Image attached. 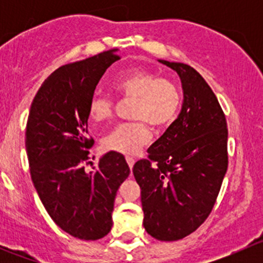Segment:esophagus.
Instances as JSON below:
<instances>
[{"instance_id": "34e87169", "label": "esophagus", "mask_w": 263, "mask_h": 263, "mask_svg": "<svg viewBox=\"0 0 263 263\" xmlns=\"http://www.w3.org/2000/svg\"><path fill=\"white\" fill-rule=\"evenodd\" d=\"M126 160H127V164H128L129 168L132 169V166H134V164H135V158H132V156H126Z\"/></svg>"}]
</instances>
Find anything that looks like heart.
Segmentation results:
<instances>
[{
    "mask_svg": "<svg viewBox=\"0 0 263 263\" xmlns=\"http://www.w3.org/2000/svg\"><path fill=\"white\" fill-rule=\"evenodd\" d=\"M113 89L121 98L135 100L131 117L139 119L118 124L105 136L104 147L116 153H137L151 139L147 123L156 129L164 128L176 119L181 108L182 95L177 85L147 71L123 73L113 82ZM87 113L92 122L108 121L113 116V100L107 95L95 94L90 99Z\"/></svg>",
    "mask_w": 263,
    "mask_h": 263,
    "instance_id": "1",
    "label": "heart"
}]
</instances>
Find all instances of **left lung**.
<instances>
[{"mask_svg": "<svg viewBox=\"0 0 263 263\" xmlns=\"http://www.w3.org/2000/svg\"><path fill=\"white\" fill-rule=\"evenodd\" d=\"M159 62L181 78L182 110L132 172L141 188L145 229L172 242L195 232L213 210L228 169V128L216 95L195 68Z\"/></svg>", "mask_w": 263, "mask_h": 263, "instance_id": "obj_1", "label": "left lung"}]
</instances>
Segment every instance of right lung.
<instances>
[{"label": "right lung", "mask_w": 263, "mask_h": 263, "mask_svg": "<svg viewBox=\"0 0 263 263\" xmlns=\"http://www.w3.org/2000/svg\"><path fill=\"white\" fill-rule=\"evenodd\" d=\"M116 52L50 73L34 97L26 123L34 187L53 221L79 239L97 240L110 232L117 191L129 174L126 159L116 151L100 158L91 172L85 169L94 145L87 136L89 102L105 70L119 60Z\"/></svg>", "instance_id": "1"}]
</instances>
